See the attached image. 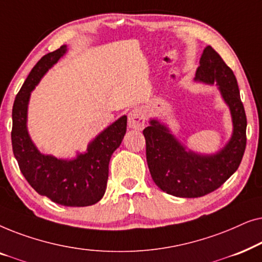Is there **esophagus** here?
I'll list each match as a JSON object with an SVG mask.
<instances>
[{
	"mask_svg": "<svg viewBox=\"0 0 262 262\" xmlns=\"http://www.w3.org/2000/svg\"><path fill=\"white\" fill-rule=\"evenodd\" d=\"M145 112L142 108H135L128 113V126L135 130H143L145 125Z\"/></svg>",
	"mask_w": 262,
	"mask_h": 262,
	"instance_id": "1",
	"label": "esophagus"
}]
</instances>
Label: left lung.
<instances>
[{
    "instance_id": "obj_1",
    "label": "left lung",
    "mask_w": 262,
    "mask_h": 262,
    "mask_svg": "<svg viewBox=\"0 0 262 262\" xmlns=\"http://www.w3.org/2000/svg\"><path fill=\"white\" fill-rule=\"evenodd\" d=\"M199 64L195 80L216 82L230 107L234 132L228 144L214 155H198L186 151L157 120H150V126L143 130L154 182L168 194L180 198H198L220 188L237 170L247 144V117L234 73L211 46L203 51Z\"/></svg>"
}]
</instances>
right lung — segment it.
Returning a JSON list of instances; mask_svg holds the SVG:
<instances>
[{
  "label": "right lung",
  "instance_id": "obj_1",
  "mask_svg": "<svg viewBox=\"0 0 262 262\" xmlns=\"http://www.w3.org/2000/svg\"><path fill=\"white\" fill-rule=\"evenodd\" d=\"M66 51L63 45L41 57L17 93L12 112V145L21 173L39 194L60 205L81 207L96 204L105 194L111 156L123 141L127 118L110 125L88 145L87 152L74 160H58L38 151L27 132L28 100L42 75Z\"/></svg>",
  "mask_w": 262,
  "mask_h": 262
}]
</instances>
